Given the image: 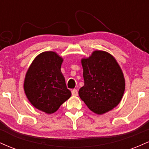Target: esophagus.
Listing matches in <instances>:
<instances>
[{"instance_id":"34e87169","label":"esophagus","mask_w":149,"mask_h":149,"mask_svg":"<svg viewBox=\"0 0 149 149\" xmlns=\"http://www.w3.org/2000/svg\"><path fill=\"white\" fill-rule=\"evenodd\" d=\"M71 93H72L73 96H78V90H76V89H73V90L71 91Z\"/></svg>"}]
</instances>
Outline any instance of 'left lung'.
Returning <instances> with one entry per match:
<instances>
[{
    "instance_id": "8db88e82",
    "label": "left lung",
    "mask_w": 149,
    "mask_h": 149,
    "mask_svg": "<svg viewBox=\"0 0 149 149\" xmlns=\"http://www.w3.org/2000/svg\"><path fill=\"white\" fill-rule=\"evenodd\" d=\"M81 64L84 85L78 91L80 99L98 115L111 111L120 102L125 88L123 73L115 57L95 50L81 59Z\"/></svg>"
}]
</instances>
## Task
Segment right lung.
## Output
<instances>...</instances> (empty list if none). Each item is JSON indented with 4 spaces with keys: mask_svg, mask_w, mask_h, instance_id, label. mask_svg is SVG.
Listing matches in <instances>:
<instances>
[{
    "mask_svg": "<svg viewBox=\"0 0 149 149\" xmlns=\"http://www.w3.org/2000/svg\"><path fill=\"white\" fill-rule=\"evenodd\" d=\"M63 58L57 52L47 51L39 54L26 73L24 90L36 109L52 114L71 96L61 71Z\"/></svg>",
    "mask_w": 149,
    "mask_h": 149,
    "instance_id": "right-lung-1",
    "label": "right lung"
}]
</instances>
